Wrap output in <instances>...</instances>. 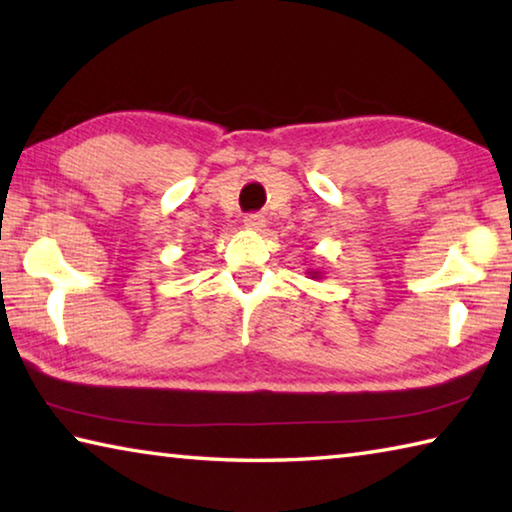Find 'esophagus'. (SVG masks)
I'll list each match as a JSON object with an SVG mask.
<instances>
[{
	"label": "esophagus",
	"mask_w": 512,
	"mask_h": 512,
	"mask_svg": "<svg viewBox=\"0 0 512 512\" xmlns=\"http://www.w3.org/2000/svg\"><path fill=\"white\" fill-rule=\"evenodd\" d=\"M244 225H246V230H262L264 225H266V221H264V216L262 214H248V216H244Z\"/></svg>",
	"instance_id": "34e87169"
}]
</instances>
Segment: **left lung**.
Instances as JSON below:
<instances>
[{"instance_id": "8db88e82", "label": "left lung", "mask_w": 512, "mask_h": 512, "mask_svg": "<svg viewBox=\"0 0 512 512\" xmlns=\"http://www.w3.org/2000/svg\"><path fill=\"white\" fill-rule=\"evenodd\" d=\"M307 275L311 277V280H323V271H318V268H307Z\"/></svg>"}]
</instances>
